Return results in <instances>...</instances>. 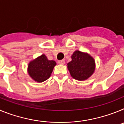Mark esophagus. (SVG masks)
I'll use <instances>...</instances> for the list:
<instances>
[{
    "instance_id": "1",
    "label": "esophagus",
    "mask_w": 124,
    "mask_h": 124,
    "mask_svg": "<svg viewBox=\"0 0 124 124\" xmlns=\"http://www.w3.org/2000/svg\"><path fill=\"white\" fill-rule=\"evenodd\" d=\"M58 63L60 64H64L65 63V61L64 60H60V61H58Z\"/></svg>"
}]
</instances>
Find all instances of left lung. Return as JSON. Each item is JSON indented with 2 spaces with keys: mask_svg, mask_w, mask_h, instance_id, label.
Returning a JSON list of instances; mask_svg holds the SVG:
<instances>
[{
  "mask_svg": "<svg viewBox=\"0 0 124 124\" xmlns=\"http://www.w3.org/2000/svg\"><path fill=\"white\" fill-rule=\"evenodd\" d=\"M72 60L68 63V68L72 77L79 81L87 79L93 74L95 62L89 54L76 51L71 56Z\"/></svg>",
  "mask_w": 124,
  "mask_h": 124,
  "instance_id": "left-lung-1",
  "label": "left lung"
}]
</instances>
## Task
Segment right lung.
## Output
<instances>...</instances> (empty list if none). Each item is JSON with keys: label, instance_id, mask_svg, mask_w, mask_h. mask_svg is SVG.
Returning <instances> with one entry per match:
<instances>
[{"label": "right lung", "instance_id": "add662e5", "mask_svg": "<svg viewBox=\"0 0 124 124\" xmlns=\"http://www.w3.org/2000/svg\"><path fill=\"white\" fill-rule=\"evenodd\" d=\"M56 64L55 61L48 60L45 54H42L29 63L28 74L35 81L43 82L50 78Z\"/></svg>", "mask_w": 124, "mask_h": 124}]
</instances>
